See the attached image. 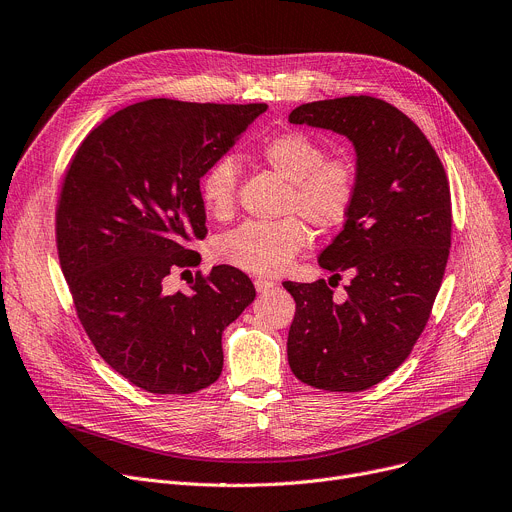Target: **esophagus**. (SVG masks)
Segmentation results:
<instances>
[{"label":"esophagus","mask_w":512,"mask_h":512,"mask_svg":"<svg viewBox=\"0 0 512 512\" xmlns=\"http://www.w3.org/2000/svg\"><path fill=\"white\" fill-rule=\"evenodd\" d=\"M274 285H277V283L270 281V279H256V281H254V287H256L258 293H266V291H270Z\"/></svg>","instance_id":"obj_1"}]
</instances>
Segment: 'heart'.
<instances>
[{
	"instance_id": "heart-1",
	"label": "heart",
	"mask_w": 512,
	"mask_h": 512,
	"mask_svg": "<svg viewBox=\"0 0 512 512\" xmlns=\"http://www.w3.org/2000/svg\"><path fill=\"white\" fill-rule=\"evenodd\" d=\"M260 160L289 182L283 213L305 217L318 231H332L348 219L359 192V170L348 155H326L324 145L303 131H281L258 147ZM238 162L215 160L199 182L201 203L215 219H227L238 192ZM289 215L279 221H246L213 242L215 260L248 274L272 277L283 272L305 248V223Z\"/></svg>"
}]
</instances>
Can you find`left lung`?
<instances>
[{
	"mask_svg": "<svg viewBox=\"0 0 512 512\" xmlns=\"http://www.w3.org/2000/svg\"><path fill=\"white\" fill-rule=\"evenodd\" d=\"M289 123L344 135L357 153L359 192L342 231L320 254L346 299L324 279L283 287L295 299L287 355L303 383L363 391L396 371L422 334L451 248V192L437 151L408 116L379 98L297 106Z\"/></svg>",
	"mask_w": 512,
	"mask_h": 512,
	"instance_id": "8db88e82",
	"label": "left lung"
}]
</instances>
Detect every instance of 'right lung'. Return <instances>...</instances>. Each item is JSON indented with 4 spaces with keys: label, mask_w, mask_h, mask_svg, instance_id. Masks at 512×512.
<instances>
[{
    "label": "right lung",
    "mask_w": 512,
    "mask_h": 512,
    "mask_svg": "<svg viewBox=\"0 0 512 512\" xmlns=\"http://www.w3.org/2000/svg\"><path fill=\"white\" fill-rule=\"evenodd\" d=\"M266 104L153 98L98 125L75 151L57 205V250L77 318L98 355L149 393H192L223 369V330L254 301L238 268L196 274L166 293L176 268L199 264L207 235L199 182Z\"/></svg>",
    "instance_id": "add662e5"
}]
</instances>
